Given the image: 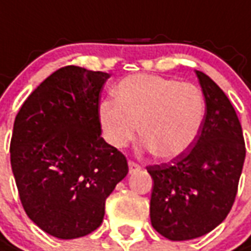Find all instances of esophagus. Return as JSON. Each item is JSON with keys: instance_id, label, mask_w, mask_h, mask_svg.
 <instances>
[{"instance_id": "esophagus-1", "label": "esophagus", "mask_w": 251, "mask_h": 251, "mask_svg": "<svg viewBox=\"0 0 251 251\" xmlns=\"http://www.w3.org/2000/svg\"><path fill=\"white\" fill-rule=\"evenodd\" d=\"M140 169H141V167H140L138 164L134 163V161H129V172H130V174H136Z\"/></svg>"}]
</instances>
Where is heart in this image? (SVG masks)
Instances as JSON below:
<instances>
[{"label": "heart", "mask_w": 251, "mask_h": 251, "mask_svg": "<svg viewBox=\"0 0 251 251\" xmlns=\"http://www.w3.org/2000/svg\"><path fill=\"white\" fill-rule=\"evenodd\" d=\"M117 100L99 104V121L107 141L125 148L140 124L142 148L163 158L188 149L203 126L205 98L199 86L158 75L125 77L115 90Z\"/></svg>", "instance_id": "obj_1"}]
</instances>
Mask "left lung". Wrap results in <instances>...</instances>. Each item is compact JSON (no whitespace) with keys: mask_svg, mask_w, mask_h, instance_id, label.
<instances>
[{"mask_svg":"<svg viewBox=\"0 0 251 251\" xmlns=\"http://www.w3.org/2000/svg\"><path fill=\"white\" fill-rule=\"evenodd\" d=\"M196 75L207 107L199 136L169 163L147 167L153 179L151 222L171 241L201 237L226 219L246 156L231 102L204 72Z\"/></svg>","mask_w":251,"mask_h":251,"instance_id":"left-lung-1","label":"left lung"}]
</instances>
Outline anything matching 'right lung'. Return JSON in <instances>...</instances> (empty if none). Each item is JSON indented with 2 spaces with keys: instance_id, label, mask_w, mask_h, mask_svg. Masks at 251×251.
<instances>
[{
  "instance_id": "obj_1",
  "label": "right lung",
  "mask_w": 251,
  "mask_h": 251,
  "mask_svg": "<svg viewBox=\"0 0 251 251\" xmlns=\"http://www.w3.org/2000/svg\"><path fill=\"white\" fill-rule=\"evenodd\" d=\"M110 74L59 68L16 115L10 164L26 215L60 239L84 237L103 221L104 201L129 168L100 137L99 93Z\"/></svg>"
}]
</instances>
